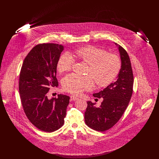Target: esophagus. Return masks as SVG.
<instances>
[{
	"label": "esophagus",
	"instance_id": "1",
	"mask_svg": "<svg viewBox=\"0 0 159 159\" xmlns=\"http://www.w3.org/2000/svg\"><path fill=\"white\" fill-rule=\"evenodd\" d=\"M70 98H71V101H76V100H77V99H78V98H77V97H75V96H73V95L70 96Z\"/></svg>",
	"mask_w": 159,
	"mask_h": 159
}]
</instances>
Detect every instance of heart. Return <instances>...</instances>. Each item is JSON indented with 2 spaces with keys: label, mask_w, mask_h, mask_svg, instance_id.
Returning a JSON list of instances; mask_svg holds the SVG:
<instances>
[{
  "label": "heart",
  "mask_w": 159,
  "mask_h": 159,
  "mask_svg": "<svg viewBox=\"0 0 159 159\" xmlns=\"http://www.w3.org/2000/svg\"><path fill=\"white\" fill-rule=\"evenodd\" d=\"M72 57L89 65L88 74L81 76L70 74L62 80V88L70 93L79 95L84 91H90L95 86V80L99 86H106L111 83L121 68V60L116 55L93 46H86L77 49ZM72 57L67 53L62 54L57 62L60 73L70 71L73 64Z\"/></svg>",
  "instance_id": "1"
}]
</instances>
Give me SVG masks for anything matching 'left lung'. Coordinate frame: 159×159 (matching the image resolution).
I'll return each instance as SVG.
<instances>
[{
	"mask_svg": "<svg viewBox=\"0 0 159 159\" xmlns=\"http://www.w3.org/2000/svg\"><path fill=\"white\" fill-rule=\"evenodd\" d=\"M118 47L121 60V68L114 83L93 96L103 98L101 105L97 107L95 103L89 101L84 112L86 125L95 130L104 132L112 128L119 120L132 95L134 76L130 58L127 52L121 46Z\"/></svg>",
	"mask_w": 159,
	"mask_h": 159,
	"instance_id": "1",
	"label": "left lung"
}]
</instances>
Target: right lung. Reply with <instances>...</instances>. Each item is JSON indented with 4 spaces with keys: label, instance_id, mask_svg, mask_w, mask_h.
Listing matches in <instances>:
<instances>
[{
    "label": "right lung",
    "instance_id": "obj_1",
    "mask_svg": "<svg viewBox=\"0 0 159 159\" xmlns=\"http://www.w3.org/2000/svg\"><path fill=\"white\" fill-rule=\"evenodd\" d=\"M64 46L55 43L35 46L23 62L19 79V92L24 111L37 128L52 132L62 126L70 97L58 95L48 98L51 87H57V65Z\"/></svg>",
    "mask_w": 159,
    "mask_h": 159
}]
</instances>
